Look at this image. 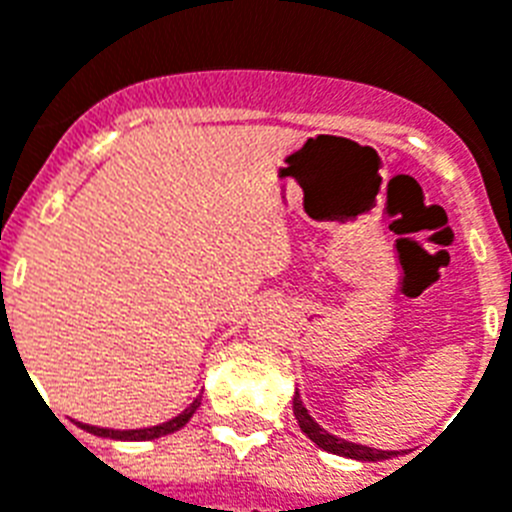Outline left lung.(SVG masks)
Returning <instances> with one entry per match:
<instances>
[{
  "label": "left lung",
  "instance_id": "obj_1",
  "mask_svg": "<svg viewBox=\"0 0 512 512\" xmlns=\"http://www.w3.org/2000/svg\"><path fill=\"white\" fill-rule=\"evenodd\" d=\"M293 413L298 418V426H301V432L306 434L314 445H319L322 450L332 455H342V458H353V460H366V463H374V460H387L392 455L398 453V450H377V447H366V445H358V442H348V439L335 437V434H329L324 426H319L314 421V416L308 413V408L303 405L301 395L295 390L293 395Z\"/></svg>",
  "mask_w": 512,
  "mask_h": 512
}]
</instances>
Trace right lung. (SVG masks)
Segmentation results:
<instances>
[{"instance_id":"obj_1","label":"right lung","mask_w":512,"mask_h":512,"mask_svg":"<svg viewBox=\"0 0 512 512\" xmlns=\"http://www.w3.org/2000/svg\"><path fill=\"white\" fill-rule=\"evenodd\" d=\"M198 405H201V395H196V400H193V403H190L183 413H177L175 418L164 421V424L146 426V429H104V426L83 424V421H75V424H78L80 429H86V432L96 434V437L122 439V442H149V439L167 437V434H175L177 429H183V426L190 421V416L198 411Z\"/></svg>"}]
</instances>
